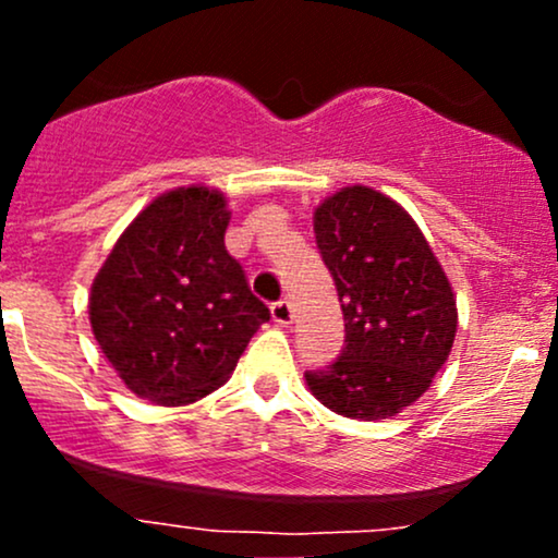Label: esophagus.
Wrapping results in <instances>:
<instances>
[{
  "label": "esophagus",
  "instance_id": "34e87169",
  "mask_svg": "<svg viewBox=\"0 0 558 558\" xmlns=\"http://www.w3.org/2000/svg\"><path fill=\"white\" fill-rule=\"evenodd\" d=\"M270 312H272V319H275V323H278V325H283V328H288V325H291V319H293L291 301H286V299L275 301Z\"/></svg>",
  "mask_w": 558,
  "mask_h": 558
}]
</instances>
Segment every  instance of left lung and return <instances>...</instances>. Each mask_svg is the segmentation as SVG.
<instances>
[{
    "label": "left lung",
    "mask_w": 558,
    "mask_h": 558,
    "mask_svg": "<svg viewBox=\"0 0 558 558\" xmlns=\"http://www.w3.org/2000/svg\"><path fill=\"white\" fill-rule=\"evenodd\" d=\"M315 239L341 301L345 341L306 386L330 412L388 420L430 388L457 336V296L412 215L367 185L315 209Z\"/></svg>",
    "instance_id": "1"
}]
</instances>
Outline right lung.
Listing matches in <instances>:
<instances>
[{
  "label": "right lung",
  "mask_w": 558,
  "mask_h": 558,
  "mask_svg": "<svg viewBox=\"0 0 558 558\" xmlns=\"http://www.w3.org/2000/svg\"><path fill=\"white\" fill-rule=\"evenodd\" d=\"M228 222L220 191H168L141 209L96 272L94 338L138 399L183 407L209 396L270 319L228 254Z\"/></svg>",
  "instance_id": "obj_1"
}]
</instances>
